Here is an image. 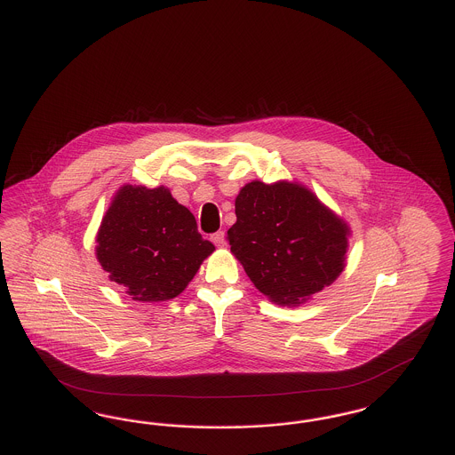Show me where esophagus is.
I'll return each instance as SVG.
<instances>
[{
  "mask_svg": "<svg viewBox=\"0 0 455 455\" xmlns=\"http://www.w3.org/2000/svg\"><path fill=\"white\" fill-rule=\"evenodd\" d=\"M212 242H213L215 245H225V242H227L225 232H223V230H220L217 234H213V235H212Z\"/></svg>",
  "mask_w": 455,
  "mask_h": 455,
  "instance_id": "1",
  "label": "esophagus"
}]
</instances>
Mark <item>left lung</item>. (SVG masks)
<instances>
[{"mask_svg": "<svg viewBox=\"0 0 455 455\" xmlns=\"http://www.w3.org/2000/svg\"><path fill=\"white\" fill-rule=\"evenodd\" d=\"M230 249L273 302L297 305L345 269L347 227L302 186L254 180L235 199Z\"/></svg>", "mask_w": 455, "mask_h": 455, "instance_id": "8db88e82", "label": "left lung"}]
</instances>
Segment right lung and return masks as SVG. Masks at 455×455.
<instances>
[{"label":"right lung","instance_id":"obj_1","mask_svg":"<svg viewBox=\"0 0 455 455\" xmlns=\"http://www.w3.org/2000/svg\"><path fill=\"white\" fill-rule=\"evenodd\" d=\"M215 245L201 237L193 213L169 189L124 186L97 235V259L132 300L177 297Z\"/></svg>","mask_w":455,"mask_h":455}]
</instances>
